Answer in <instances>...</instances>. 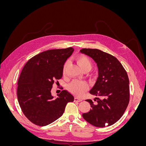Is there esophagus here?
Here are the masks:
<instances>
[{"instance_id": "obj_1", "label": "esophagus", "mask_w": 146, "mask_h": 146, "mask_svg": "<svg viewBox=\"0 0 146 146\" xmlns=\"http://www.w3.org/2000/svg\"><path fill=\"white\" fill-rule=\"evenodd\" d=\"M74 100L76 101V102H81V101H82V99H79V98H74Z\"/></svg>"}]
</instances>
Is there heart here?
<instances>
[{"label":"heart","instance_id":"1","mask_svg":"<svg viewBox=\"0 0 146 146\" xmlns=\"http://www.w3.org/2000/svg\"><path fill=\"white\" fill-rule=\"evenodd\" d=\"M76 61L78 65L83 70L88 69L90 70L92 67V63L90 59L85 55H78L76 58ZM66 66L67 63H66L64 66L63 73L65 72ZM89 89V85L88 84L83 81L80 80H74L72 83L69 84L68 86V90L77 96H82L85 92Z\"/></svg>","mask_w":146,"mask_h":146}]
</instances>
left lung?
Segmentation results:
<instances>
[{"mask_svg": "<svg viewBox=\"0 0 146 146\" xmlns=\"http://www.w3.org/2000/svg\"><path fill=\"white\" fill-rule=\"evenodd\" d=\"M93 60L98 68L99 76L90 93L101 99L86 100L91 109L83 113V119L97 127L114 124L124 113L130 99L129 80L121 63L114 56L99 49L80 50Z\"/></svg>", "mask_w": 146, "mask_h": 146, "instance_id": "left-lung-1", "label": "left lung"}]
</instances>
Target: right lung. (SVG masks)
Instances as JSON below:
<instances>
[{
    "label": "right lung",
    "instance_id": "add662e5",
    "mask_svg": "<svg viewBox=\"0 0 146 146\" xmlns=\"http://www.w3.org/2000/svg\"><path fill=\"white\" fill-rule=\"evenodd\" d=\"M73 52L72 47L42 52L30 59L22 70L17 100L24 115L35 124H50L63 115L66 104L74 101V96L66 90L56 98L51 94L54 81L62 77L64 64Z\"/></svg>",
    "mask_w": 146,
    "mask_h": 146
}]
</instances>
